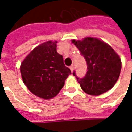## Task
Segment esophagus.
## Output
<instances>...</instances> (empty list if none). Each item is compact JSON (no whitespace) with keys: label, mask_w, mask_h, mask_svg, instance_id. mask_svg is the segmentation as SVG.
<instances>
[{"label":"esophagus","mask_w":132,"mask_h":132,"mask_svg":"<svg viewBox=\"0 0 132 132\" xmlns=\"http://www.w3.org/2000/svg\"><path fill=\"white\" fill-rule=\"evenodd\" d=\"M74 69H75L74 66H73V65H71V66H70V69H71V71H72V72H73V71H74Z\"/></svg>","instance_id":"34e87169"}]
</instances>
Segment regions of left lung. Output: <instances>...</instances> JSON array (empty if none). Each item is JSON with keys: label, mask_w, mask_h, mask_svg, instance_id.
I'll return each instance as SVG.
<instances>
[{"label": "left lung", "mask_w": 132, "mask_h": 132, "mask_svg": "<svg viewBox=\"0 0 132 132\" xmlns=\"http://www.w3.org/2000/svg\"><path fill=\"white\" fill-rule=\"evenodd\" d=\"M85 57L88 71L82 78L76 77L83 91L98 96L115 85L121 70V61L112 48L96 38L87 37L82 41L72 40ZM73 75L76 76L74 72Z\"/></svg>", "instance_id": "left-lung-1"}]
</instances>
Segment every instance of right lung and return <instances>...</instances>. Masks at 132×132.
Here are the masks:
<instances>
[{
    "mask_svg": "<svg viewBox=\"0 0 132 132\" xmlns=\"http://www.w3.org/2000/svg\"><path fill=\"white\" fill-rule=\"evenodd\" d=\"M57 42L48 41L34 48L21 63L23 82L32 93L44 99L57 96L71 74L57 52Z\"/></svg>",
    "mask_w": 132,
    "mask_h": 132,
    "instance_id": "right-lung-1",
    "label": "right lung"
}]
</instances>
